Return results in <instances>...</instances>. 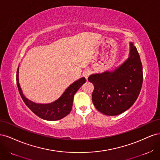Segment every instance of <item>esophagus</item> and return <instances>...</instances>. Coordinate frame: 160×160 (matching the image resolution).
Segmentation results:
<instances>
[{"mask_svg": "<svg viewBox=\"0 0 160 160\" xmlns=\"http://www.w3.org/2000/svg\"><path fill=\"white\" fill-rule=\"evenodd\" d=\"M83 76L85 77L86 79H88V77H89V75H90V71L89 70H86L83 72Z\"/></svg>", "mask_w": 160, "mask_h": 160, "instance_id": "esophagus-1", "label": "esophagus"}]
</instances>
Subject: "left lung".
<instances>
[{"label": "left lung", "mask_w": 160, "mask_h": 160, "mask_svg": "<svg viewBox=\"0 0 160 160\" xmlns=\"http://www.w3.org/2000/svg\"><path fill=\"white\" fill-rule=\"evenodd\" d=\"M88 80L94 85L92 101L101 113L114 116L132 107L138 98L143 83L142 64L133 42H130L129 58L118 68L93 74Z\"/></svg>", "instance_id": "8db88e82"}]
</instances>
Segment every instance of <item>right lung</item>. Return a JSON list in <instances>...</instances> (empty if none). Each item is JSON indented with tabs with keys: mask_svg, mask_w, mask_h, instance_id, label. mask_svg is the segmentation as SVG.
Segmentation results:
<instances>
[{
	"mask_svg": "<svg viewBox=\"0 0 160 160\" xmlns=\"http://www.w3.org/2000/svg\"><path fill=\"white\" fill-rule=\"evenodd\" d=\"M85 81V77H82L72 83L60 98L54 102L48 104H38L28 100L23 95L18 81V68L17 71V85L23 101L38 117L48 121L61 119L71 112L74 95Z\"/></svg>",
	"mask_w": 160,
	"mask_h": 160,
	"instance_id": "add662e5",
	"label": "right lung"
}]
</instances>
